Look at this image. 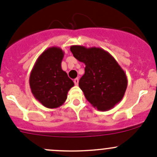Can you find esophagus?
Here are the masks:
<instances>
[{
	"label": "esophagus",
	"instance_id": "1",
	"mask_svg": "<svg viewBox=\"0 0 157 157\" xmlns=\"http://www.w3.org/2000/svg\"><path fill=\"white\" fill-rule=\"evenodd\" d=\"M74 84L75 85H78V83H79V79L78 78H75L74 80Z\"/></svg>",
	"mask_w": 157,
	"mask_h": 157
}]
</instances>
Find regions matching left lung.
Wrapping results in <instances>:
<instances>
[{
    "mask_svg": "<svg viewBox=\"0 0 157 157\" xmlns=\"http://www.w3.org/2000/svg\"><path fill=\"white\" fill-rule=\"evenodd\" d=\"M71 52L86 65L79 86L90 104L99 111H108L121 102L128 79L116 60L108 52L96 47L71 45Z\"/></svg>",
    "mask_w": 157,
    "mask_h": 157,
    "instance_id": "8db88e82",
    "label": "left lung"
}]
</instances>
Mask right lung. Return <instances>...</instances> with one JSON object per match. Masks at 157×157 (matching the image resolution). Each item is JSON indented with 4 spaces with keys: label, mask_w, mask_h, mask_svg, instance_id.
Wrapping results in <instances>:
<instances>
[{
    "label": "right lung",
    "mask_w": 157,
    "mask_h": 157,
    "mask_svg": "<svg viewBox=\"0 0 157 157\" xmlns=\"http://www.w3.org/2000/svg\"><path fill=\"white\" fill-rule=\"evenodd\" d=\"M64 52L59 47H50L36 60L29 76V86L34 97L45 107L61 106L74 85L61 68Z\"/></svg>",
    "instance_id": "add662e5"
}]
</instances>
